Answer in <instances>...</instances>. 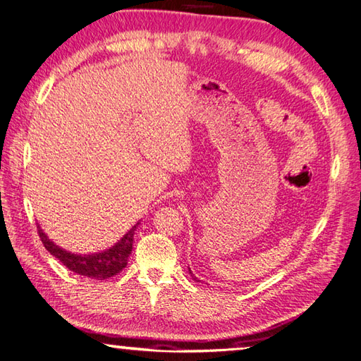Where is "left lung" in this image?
Listing matches in <instances>:
<instances>
[{
  "instance_id": "obj_1",
  "label": "left lung",
  "mask_w": 361,
  "mask_h": 361,
  "mask_svg": "<svg viewBox=\"0 0 361 361\" xmlns=\"http://www.w3.org/2000/svg\"><path fill=\"white\" fill-rule=\"evenodd\" d=\"M189 272H190V269H189ZM190 275H192V272H190ZM192 279H194V280H197V281H198V279H197V276H194V275H192Z\"/></svg>"
}]
</instances>
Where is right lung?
Wrapping results in <instances>:
<instances>
[{
    "instance_id": "1",
    "label": "right lung",
    "mask_w": 361,
    "mask_h": 361,
    "mask_svg": "<svg viewBox=\"0 0 361 361\" xmlns=\"http://www.w3.org/2000/svg\"><path fill=\"white\" fill-rule=\"evenodd\" d=\"M137 226L138 223L133 226V228L111 249L104 250V252L92 254V255H75V254L67 252V250L61 247H58L46 237V233L39 229V226H38V233L44 247L50 252V255H54L55 258L60 259L67 269L78 275L89 276V279L106 280V279H111V276L116 274H120L126 267V264H128V258L132 252L133 233H135Z\"/></svg>"
}]
</instances>
